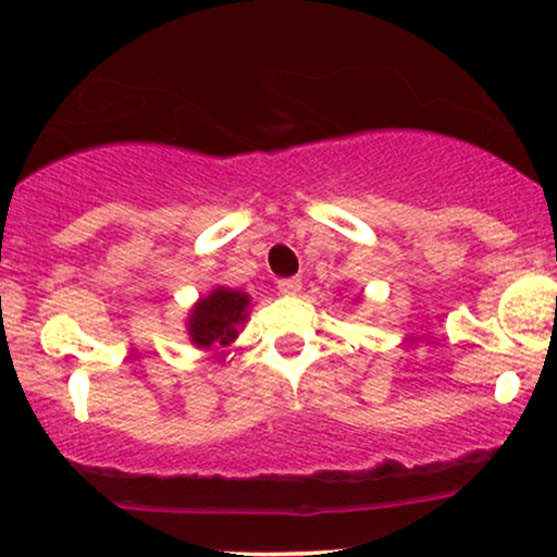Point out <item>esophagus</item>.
<instances>
[{"label": "esophagus", "mask_w": 557, "mask_h": 557, "mask_svg": "<svg viewBox=\"0 0 557 557\" xmlns=\"http://www.w3.org/2000/svg\"><path fill=\"white\" fill-rule=\"evenodd\" d=\"M278 292L286 294V296L299 294V292H301V278H296V276H292V278H281V281H278Z\"/></svg>", "instance_id": "1"}]
</instances>
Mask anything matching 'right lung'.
I'll list each match as a JSON object with an SVG mask.
<instances>
[{"label":"right lung","instance_id":"add662e5","mask_svg":"<svg viewBox=\"0 0 557 557\" xmlns=\"http://www.w3.org/2000/svg\"><path fill=\"white\" fill-rule=\"evenodd\" d=\"M250 296L235 288L220 286L208 296H202L189 311L187 332L197 347L231 345L238 337L240 326L248 319Z\"/></svg>","mask_w":557,"mask_h":557}]
</instances>
